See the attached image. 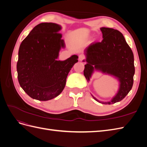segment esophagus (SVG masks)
<instances>
[{
	"label": "esophagus",
	"instance_id": "esophagus-1",
	"mask_svg": "<svg viewBox=\"0 0 147 147\" xmlns=\"http://www.w3.org/2000/svg\"><path fill=\"white\" fill-rule=\"evenodd\" d=\"M85 58H86V57H85V56H84V55H80V56H79V57H78V59H79V61H84V59H85Z\"/></svg>",
	"mask_w": 147,
	"mask_h": 147
}]
</instances>
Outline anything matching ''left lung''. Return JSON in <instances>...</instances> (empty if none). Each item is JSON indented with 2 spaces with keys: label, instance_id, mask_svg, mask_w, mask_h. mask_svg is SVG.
<instances>
[{
  "label": "left lung",
  "instance_id": "8db88e82",
  "mask_svg": "<svg viewBox=\"0 0 147 147\" xmlns=\"http://www.w3.org/2000/svg\"><path fill=\"white\" fill-rule=\"evenodd\" d=\"M100 30L102 42L92 43L85 50L87 64L83 74L88 82L94 69L118 78L119 91L110 102H102L92 96L100 103L112 104L123 100L132 89L135 74L134 55L119 31L109 28H101Z\"/></svg>",
  "mask_w": 147,
  "mask_h": 147
}]
</instances>
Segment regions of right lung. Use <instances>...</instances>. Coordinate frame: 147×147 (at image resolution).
<instances>
[{"instance_id":"obj_1","label":"right lung","mask_w":147,"mask_h":147,"mask_svg":"<svg viewBox=\"0 0 147 147\" xmlns=\"http://www.w3.org/2000/svg\"><path fill=\"white\" fill-rule=\"evenodd\" d=\"M61 26L52 23L37 25L21 42L16 69L21 87L32 99L46 101L59 95L78 56L57 61L64 47Z\"/></svg>"}]
</instances>
